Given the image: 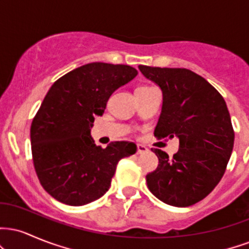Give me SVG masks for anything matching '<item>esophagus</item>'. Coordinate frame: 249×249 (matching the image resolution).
<instances>
[{
	"label": "esophagus",
	"instance_id": "obj_1",
	"mask_svg": "<svg viewBox=\"0 0 249 249\" xmlns=\"http://www.w3.org/2000/svg\"><path fill=\"white\" fill-rule=\"evenodd\" d=\"M148 151V148L144 145H137V154H144Z\"/></svg>",
	"mask_w": 249,
	"mask_h": 249
}]
</instances>
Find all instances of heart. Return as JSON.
Segmentation results:
<instances>
[{"mask_svg": "<svg viewBox=\"0 0 249 249\" xmlns=\"http://www.w3.org/2000/svg\"><path fill=\"white\" fill-rule=\"evenodd\" d=\"M139 88H141V87H139ZM142 88H148V87H142Z\"/></svg>", "mask_w": 249, "mask_h": 249, "instance_id": "heart-1", "label": "heart"}]
</instances>
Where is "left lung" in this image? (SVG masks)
<instances>
[{
    "label": "left lung",
    "mask_w": 249,
    "mask_h": 249,
    "mask_svg": "<svg viewBox=\"0 0 249 249\" xmlns=\"http://www.w3.org/2000/svg\"><path fill=\"white\" fill-rule=\"evenodd\" d=\"M161 89L162 107L154 136L179 139L173 158L158 148L148 190L165 204L187 207L202 200L224 176L233 151L234 130L226 102L215 88L193 71L139 65Z\"/></svg>",
    "instance_id": "left-lung-1"
}]
</instances>
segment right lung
Segmentation results:
<instances>
[{"mask_svg":"<svg viewBox=\"0 0 249 249\" xmlns=\"http://www.w3.org/2000/svg\"><path fill=\"white\" fill-rule=\"evenodd\" d=\"M137 75L130 65L95 62L51 85L31 123L30 139L36 174L53 198L70 206L95 201L107 193L118 161L136 153L128 142L97 146L90 131L110 96Z\"/></svg>","mask_w":249,"mask_h":249,"instance_id":"right-lung-1","label":"right lung"}]
</instances>
